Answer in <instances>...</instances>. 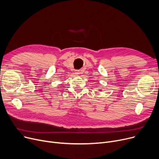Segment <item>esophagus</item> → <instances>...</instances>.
<instances>
[{"mask_svg":"<svg viewBox=\"0 0 159 159\" xmlns=\"http://www.w3.org/2000/svg\"><path fill=\"white\" fill-rule=\"evenodd\" d=\"M75 74L77 75V76H78V75H79V74H80V73H79V70H76L75 71Z\"/></svg>","mask_w":159,"mask_h":159,"instance_id":"34e87169","label":"esophagus"}]
</instances>
